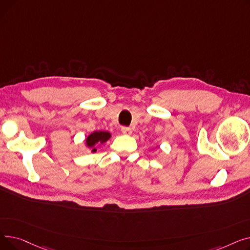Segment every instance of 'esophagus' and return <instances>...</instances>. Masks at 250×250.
<instances>
[{
  "mask_svg": "<svg viewBox=\"0 0 250 250\" xmlns=\"http://www.w3.org/2000/svg\"><path fill=\"white\" fill-rule=\"evenodd\" d=\"M122 133H123L124 135L128 136V135L132 134V128L127 127V126H123V127H122Z\"/></svg>",
  "mask_w": 250,
  "mask_h": 250,
  "instance_id": "1",
  "label": "esophagus"
}]
</instances>
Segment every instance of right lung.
Wrapping results in <instances>:
<instances>
[{
	"mask_svg": "<svg viewBox=\"0 0 250 250\" xmlns=\"http://www.w3.org/2000/svg\"><path fill=\"white\" fill-rule=\"evenodd\" d=\"M111 135L108 132L99 130V132H93L90 134L86 139V146L91 149V152H96L97 149L95 146L97 144H103L110 139Z\"/></svg>",
	"mask_w": 250,
	"mask_h": 250,
	"instance_id": "obj_1",
	"label": "right lung"
}]
</instances>
